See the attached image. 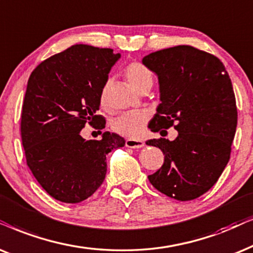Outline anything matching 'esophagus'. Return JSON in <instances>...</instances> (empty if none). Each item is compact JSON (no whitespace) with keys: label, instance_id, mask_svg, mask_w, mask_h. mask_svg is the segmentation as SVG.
I'll return each mask as SVG.
<instances>
[{"label":"esophagus","instance_id":"esophagus-1","mask_svg":"<svg viewBox=\"0 0 253 253\" xmlns=\"http://www.w3.org/2000/svg\"><path fill=\"white\" fill-rule=\"evenodd\" d=\"M126 146L130 147V149H140V147L144 146V142L143 140L129 138L126 140Z\"/></svg>","mask_w":253,"mask_h":253}]
</instances>
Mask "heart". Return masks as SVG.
Listing matches in <instances>:
<instances>
[{
	"mask_svg": "<svg viewBox=\"0 0 253 253\" xmlns=\"http://www.w3.org/2000/svg\"><path fill=\"white\" fill-rule=\"evenodd\" d=\"M124 75L129 84L137 91H140L147 86H152V73L149 68L140 62H130L124 70ZM147 121H149V113L146 110H132L116 117L111 123V127L115 132L122 134V136L137 138L143 133Z\"/></svg>",
	"mask_w": 253,
	"mask_h": 253,
	"instance_id": "b5f03b06",
	"label": "heart"
}]
</instances>
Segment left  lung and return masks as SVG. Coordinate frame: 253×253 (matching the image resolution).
<instances>
[{"label": "left lung", "mask_w": 253, "mask_h": 253, "mask_svg": "<svg viewBox=\"0 0 253 253\" xmlns=\"http://www.w3.org/2000/svg\"><path fill=\"white\" fill-rule=\"evenodd\" d=\"M143 64L158 75L162 101L149 127L178 131L174 140L146 142L165 155L149 180L169 198L194 200L215 185L230 159L237 126L231 80L217 57L189 45L153 52Z\"/></svg>", "instance_id": "left-lung-1"}]
</instances>
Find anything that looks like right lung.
Segmentation results:
<instances>
[{
	"label": "right lung",
	"mask_w": 253,
	"mask_h": 253,
	"mask_svg": "<svg viewBox=\"0 0 253 253\" xmlns=\"http://www.w3.org/2000/svg\"><path fill=\"white\" fill-rule=\"evenodd\" d=\"M120 58L111 48L77 44L41 62L29 78L21 120L26 164L58 201L79 203L93 195L106 178V156L126 144L108 131L100 140L80 134L86 124L102 133L106 121L96 111Z\"/></svg>",
	"instance_id": "obj_1"
}]
</instances>
